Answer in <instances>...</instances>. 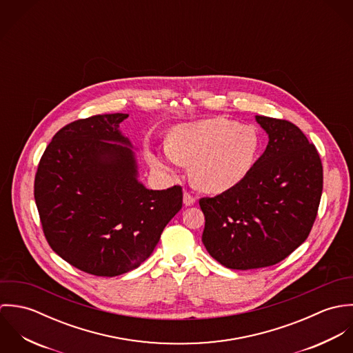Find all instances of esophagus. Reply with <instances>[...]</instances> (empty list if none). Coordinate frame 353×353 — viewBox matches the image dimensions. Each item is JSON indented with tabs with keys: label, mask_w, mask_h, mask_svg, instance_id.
Listing matches in <instances>:
<instances>
[{
	"label": "esophagus",
	"mask_w": 353,
	"mask_h": 353,
	"mask_svg": "<svg viewBox=\"0 0 353 353\" xmlns=\"http://www.w3.org/2000/svg\"><path fill=\"white\" fill-rule=\"evenodd\" d=\"M194 202H196V199L190 193L185 192V194H183V203L186 206H192V205H194Z\"/></svg>",
	"instance_id": "1"
}]
</instances>
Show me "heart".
<instances>
[{
	"label": "heart",
	"mask_w": 353,
	"mask_h": 353,
	"mask_svg": "<svg viewBox=\"0 0 353 353\" xmlns=\"http://www.w3.org/2000/svg\"><path fill=\"white\" fill-rule=\"evenodd\" d=\"M258 134L227 118H208L172 129L167 148L153 161L165 172L190 165L193 185L206 193H223L238 185L252 170Z\"/></svg>",
	"instance_id": "heart-1"
}]
</instances>
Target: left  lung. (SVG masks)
<instances>
[{
    "label": "left lung",
    "instance_id": "8db88e82",
    "mask_svg": "<svg viewBox=\"0 0 353 353\" xmlns=\"http://www.w3.org/2000/svg\"><path fill=\"white\" fill-rule=\"evenodd\" d=\"M269 143L249 174L216 197H203L202 243L230 269L276 265L307 239L323 188L321 157L285 119L255 115Z\"/></svg>",
    "mask_w": 353,
    "mask_h": 353
}]
</instances>
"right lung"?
Here are the masks:
<instances>
[{"label": "right lung", "mask_w": 353, "mask_h": 353, "mask_svg": "<svg viewBox=\"0 0 353 353\" xmlns=\"http://www.w3.org/2000/svg\"><path fill=\"white\" fill-rule=\"evenodd\" d=\"M128 114L74 121L55 133L35 175L34 196L51 249L74 268L114 277L139 268L182 208V188L150 190L133 145L119 130Z\"/></svg>", "instance_id": "obj_1"}]
</instances>
